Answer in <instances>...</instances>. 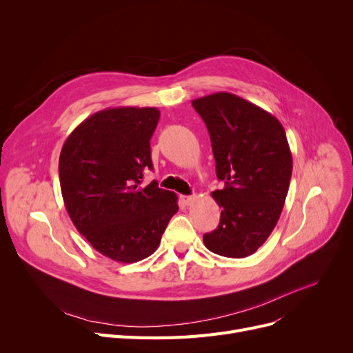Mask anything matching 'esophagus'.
Instances as JSON below:
<instances>
[{
	"label": "esophagus",
	"instance_id": "34e87169",
	"mask_svg": "<svg viewBox=\"0 0 353 353\" xmlns=\"http://www.w3.org/2000/svg\"><path fill=\"white\" fill-rule=\"evenodd\" d=\"M180 199H181V201L184 203V205H188V206H190V205H193L194 203V200L197 199L194 194L193 196H180Z\"/></svg>",
	"mask_w": 353,
	"mask_h": 353
}]
</instances>
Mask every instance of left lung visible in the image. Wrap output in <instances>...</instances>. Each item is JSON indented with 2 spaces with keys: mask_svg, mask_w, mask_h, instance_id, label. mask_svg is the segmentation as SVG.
<instances>
[{
  "mask_svg": "<svg viewBox=\"0 0 353 353\" xmlns=\"http://www.w3.org/2000/svg\"><path fill=\"white\" fill-rule=\"evenodd\" d=\"M210 134L216 174L223 190L212 193L221 208L205 246L225 257H246L261 248L283 210L292 177V153L285 128L259 105L214 92L192 101Z\"/></svg>",
  "mask_w": 353,
  "mask_h": 353,
  "instance_id": "left-lung-1",
  "label": "left lung"
}]
</instances>
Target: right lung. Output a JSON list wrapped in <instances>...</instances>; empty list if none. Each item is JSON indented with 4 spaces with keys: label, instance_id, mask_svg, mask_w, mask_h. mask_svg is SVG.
<instances>
[{
    "label": "right lung",
    "instance_id": "1",
    "mask_svg": "<svg viewBox=\"0 0 353 353\" xmlns=\"http://www.w3.org/2000/svg\"><path fill=\"white\" fill-rule=\"evenodd\" d=\"M160 119L154 107L97 111L72 130L59 160L64 206L76 229L103 256L136 263L154 253L177 196L152 181L150 139Z\"/></svg>",
    "mask_w": 353,
    "mask_h": 353
}]
</instances>
